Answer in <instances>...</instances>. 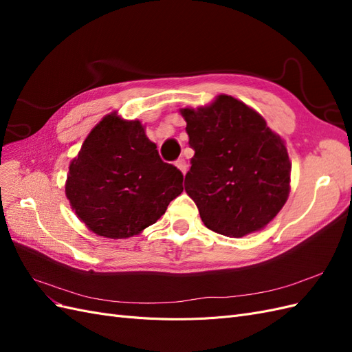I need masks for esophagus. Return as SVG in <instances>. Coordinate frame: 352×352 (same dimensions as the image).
Segmentation results:
<instances>
[{"label": "esophagus", "mask_w": 352, "mask_h": 352, "mask_svg": "<svg viewBox=\"0 0 352 352\" xmlns=\"http://www.w3.org/2000/svg\"><path fill=\"white\" fill-rule=\"evenodd\" d=\"M176 167L180 170V172H182L184 175L186 173V170H188V164H186V162H185V158H177L176 160Z\"/></svg>", "instance_id": "1"}]
</instances>
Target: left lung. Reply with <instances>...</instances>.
Listing matches in <instances>:
<instances>
[{"label":"left lung","instance_id":"8db88e82","mask_svg":"<svg viewBox=\"0 0 352 352\" xmlns=\"http://www.w3.org/2000/svg\"><path fill=\"white\" fill-rule=\"evenodd\" d=\"M180 114L195 151L185 190L204 225L229 238L263 229L289 195L291 162L282 138L257 111L229 95Z\"/></svg>","mask_w":352,"mask_h":352}]
</instances>
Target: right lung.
<instances>
[{"label":"right lung","instance_id":"add662e5","mask_svg":"<svg viewBox=\"0 0 352 352\" xmlns=\"http://www.w3.org/2000/svg\"><path fill=\"white\" fill-rule=\"evenodd\" d=\"M182 172L160 158L140 120L111 113L72 160L66 197L89 230L123 239L154 225L182 194Z\"/></svg>","mask_w":352,"mask_h":352}]
</instances>
